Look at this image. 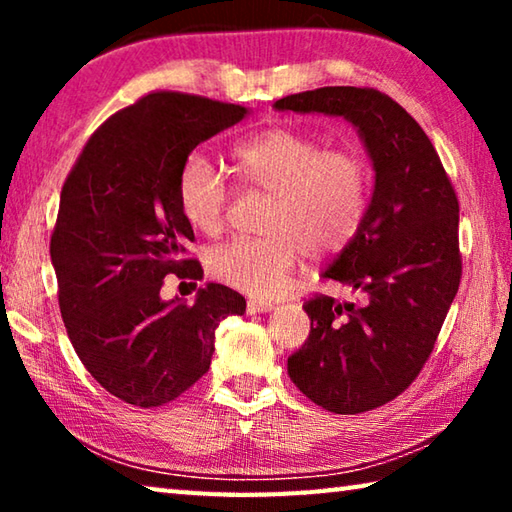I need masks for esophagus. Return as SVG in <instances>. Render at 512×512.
<instances>
[{"mask_svg": "<svg viewBox=\"0 0 512 512\" xmlns=\"http://www.w3.org/2000/svg\"><path fill=\"white\" fill-rule=\"evenodd\" d=\"M248 314H266L271 311L275 305L273 302H264V300H248Z\"/></svg>", "mask_w": 512, "mask_h": 512, "instance_id": "esophagus-1", "label": "esophagus"}]
</instances>
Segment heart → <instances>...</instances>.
Wrapping results in <instances>:
<instances>
[{
	"instance_id": "obj_1",
	"label": "heart",
	"mask_w": 512,
	"mask_h": 512,
	"mask_svg": "<svg viewBox=\"0 0 512 512\" xmlns=\"http://www.w3.org/2000/svg\"><path fill=\"white\" fill-rule=\"evenodd\" d=\"M239 178L271 194L264 237H237L207 253L216 280L268 298L282 287L300 253L325 257L354 237L366 212L368 169L361 155L325 151L314 135L268 128L232 149ZM178 205L194 230L214 235L228 210L223 173L203 153L187 155L178 173Z\"/></svg>"
}]
</instances>
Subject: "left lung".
Here are the masks:
<instances>
[{
  "mask_svg": "<svg viewBox=\"0 0 512 512\" xmlns=\"http://www.w3.org/2000/svg\"><path fill=\"white\" fill-rule=\"evenodd\" d=\"M300 115L343 117L357 128L375 185L350 244L325 280L354 298L307 300L309 339L289 377L332 413L391 402L418 377L461 282L458 201L436 149L400 103L372 88H318L273 103Z\"/></svg>",
  "mask_w": 512,
  "mask_h": 512,
  "instance_id": "obj_1",
  "label": "left lung"
}]
</instances>
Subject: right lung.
<instances>
[{
	"instance_id": "obj_1",
	"label": "right lung",
	"mask_w": 512,
	"mask_h": 512,
	"mask_svg": "<svg viewBox=\"0 0 512 512\" xmlns=\"http://www.w3.org/2000/svg\"><path fill=\"white\" fill-rule=\"evenodd\" d=\"M248 108L194 94L153 92L99 126L69 173L51 264L76 354L119 400L162 406L212 363L214 329L241 316L246 300L223 284L198 289L194 305L162 300L171 273L201 280L185 259L192 225L178 205V173L189 153Z\"/></svg>"
}]
</instances>
